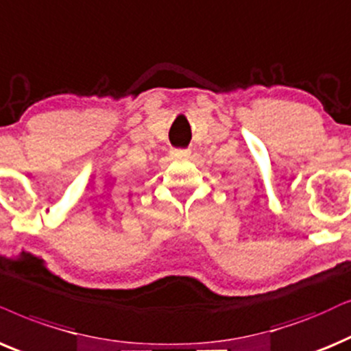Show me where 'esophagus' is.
Here are the masks:
<instances>
[{
    "mask_svg": "<svg viewBox=\"0 0 351 351\" xmlns=\"http://www.w3.org/2000/svg\"><path fill=\"white\" fill-rule=\"evenodd\" d=\"M171 154L176 155V157H188V155L191 154V150L189 149H173Z\"/></svg>",
    "mask_w": 351,
    "mask_h": 351,
    "instance_id": "obj_1",
    "label": "esophagus"
}]
</instances>
